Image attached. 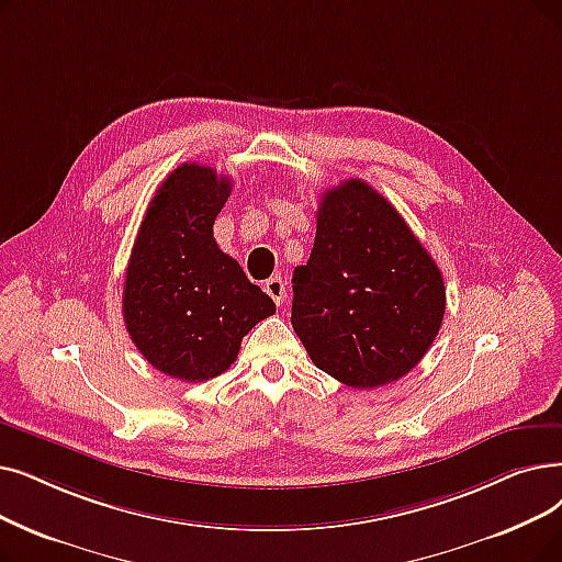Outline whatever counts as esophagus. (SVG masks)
Wrapping results in <instances>:
<instances>
[{"label": "esophagus", "mask_w": 562, "mask_h": 562, "mask_svg": "<svg viewBox=\"0 0 562 562\" xmlns=\"http://www.w3.org/2000/svg\"><path fill=\"white\" fill-rule=\"evenodd\" d=\"M263 291L268 296L273 299L276 305H282L286 301V286H284V280L282 278H268L266 284H263Z\"/></svg>", "instance_id": "1"}]
</instances>
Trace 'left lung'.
I'll use <instances>...</instances> for the list:
<instances>
[{"mask_svg":"<svg viewBox=\"0 0 562 562\" xmlns=\"http://www.w3.org/2000/svg\"><path fill=\"white\" fill-rule=\"evenodd\" d=\"M443 314V276L397 209L360 179L324 192L291 303L316 368L356 390L393 383L423 360Z\"/></svg>","mask_w":562,"mask_h":562,"instance_id":"left-lung-1","label":"left lung"}]
</instances>
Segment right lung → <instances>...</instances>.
Segmentation results:
<instances>
[{"mask_svg":"<svg viewBox=\"0 0 562 562\" xmlns=\"http://www.w3.org/2000/svg\"><path fill=\"white\" fill-rule=\"evenodd\" d=\"M229 192L213 167H177L146 209L126 268L131 339L158 372L188 383L229 370L240 339L276 312L213 238Z\"/></svg>","mask_w":562,"mask_h":562,"instance_id":"1","label":"right lung"}]
</instances>
